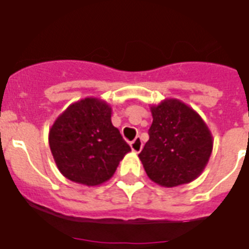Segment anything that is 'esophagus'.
I'll use <instances>...</instances> for the list:
<instances>
[{"label":"esophagus","instance_id":"obj_1","mask_svg":"<svg viewBox=\"0 0 249 249\" xmlns=\"http://www.w3.org/2000/svg\"><path fill=\"white\" fill-rule=\"evenodd\" d=\"M142 146H143V143H142V140H141L140 137H137L136 140L130 142V147H132V151L136 152V154H138V152L142 150Z\"/></svg>","mask_w":249,"mask_h":249}]
</instances>
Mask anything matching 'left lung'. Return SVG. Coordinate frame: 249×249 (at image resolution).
Masks as SVG:
<instances>
[{
  "instance_id": "obj_1",
  "label": "left lung",
  "mask_w": 249,
  "mask_h": 249,
  "mask_svg": "<svg viewBox=\"0 0 249 249\" xmlns=\"http://www.w3.org/2000/svg\"><path fill=\"white\" fill-rule=\"evenodd\" d=\"M151 113L150 140L138 155L150 179L164 187L194 181L212 154L213 140L207 124L178 99L152 106Z\"/></svg>"
}]
</instances>
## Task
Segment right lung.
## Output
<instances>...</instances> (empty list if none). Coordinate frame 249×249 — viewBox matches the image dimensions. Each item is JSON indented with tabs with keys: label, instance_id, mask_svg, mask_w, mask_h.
Wrapping results in <instances>:
<instances>
[{
	"label": "right lung",
	"instance_id": "right-lung-1",
	"mask_svg": "<svg viewBox=\"0 0 249 249\" xmlns=\"http://www.w3.org/2000/svg\"><path fill=\"white\" fill-rule=\"evenodd\" d=\"M111 111L105 101L90 97L58 116L49 132V146L64 177L97 186L116 172L130 147L111 123Z\"/></svg>",
	"mask_w": 249,
	"mask_h": 249
}]
</instances>
